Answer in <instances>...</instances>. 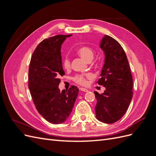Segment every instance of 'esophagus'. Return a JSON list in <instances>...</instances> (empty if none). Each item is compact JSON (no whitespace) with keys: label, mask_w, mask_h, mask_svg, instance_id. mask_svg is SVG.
<instances>
[{"label":"esophagus","mask_w":156,"mask_h":156,"mask_svg":"<svg viewBox=\"0 0 156 156\" xmlns=\"http://www.w3.org/2000/svg\"><path fill=\"white\" fill-rule=\"evenodd\" d=\"M79 90H81V91H83V92H87L88 91L87 89L84 88H80Z\"/></svg>","instance_id":"obj_1"}]
</instances>
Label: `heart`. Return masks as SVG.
<instances>
[{
    "instance_id": "obj_1",
    "label": "heart",
    "mask_w": 156,
    "mask_h": 156,
    "mask_svg": "<svg viewBox=\"0 0 156 156\" xmlns=\"http://www.w3.org/2000/svg\"><path fill=\"white\" fill-rule=\"evenodd\" d=\"M77 53L78 55L84 59L87 62H90L94 57V51L93 49L88 46H82L77 49ZM63 68L66 69H68L71 66V63L69 58L67 56H64L62 60ZM92 77V75L90 73L87 74H78L76 75L73 78V80L75 83H76L80 85H87V80L91 79Z\"/></svg>"
}]
</instances>
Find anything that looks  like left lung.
<instances>
[{
  "instance_id": "1",
  "label": "left lung",
  "mask_w": 156,
  "mask_h": 156,
  "mask_svg": "<svg viewBox=\"0 0 156 156\" xmlns=\"http://www.w3.org/2000/svg\"><path fill=\"white\" fill-rule=\"evenodd\" d=\"M100 48L105 55V64L98 84L105 87L103 94L94 92L97 103L96 117L100 122L112 124L119 120L128 108L133 97V78L128 60L121 45L105 35Z\"/></svg>"
}]
</instances>
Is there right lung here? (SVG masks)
Segmentation results:
<instances>
[{
	"label": "right lung",
	"mask_w": 156,
	"mask_h": 156,
	"mask_svg": "<svg viewBox=\"0 0 156 156\" xmlns=\"http://www.w3.org/2000/svg\"><path fill=\"white\" fill-rule=\"evenodd\" d=\"M70 35L44 40L33 53L29 69V88L37 111L52 124H62L69 117L79 93L75 86L60 91L62 66L61 45Z\"/></svg>",
	"instance_id": "1"
}]
</instances>
